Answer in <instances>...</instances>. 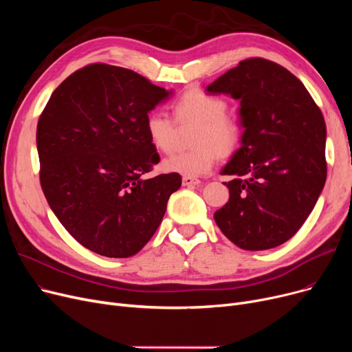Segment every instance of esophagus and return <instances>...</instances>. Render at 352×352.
I'll list each match as a JSON object with an SVG mask.
<instances>
[{
  "instance_id": "obj_1",
  "label": "esophagus",
  "mask_w": 352,
  "mask_h": 352,
  "mask_svg": "<svg viewBox=\"0 0 352 352\" xmlns=\"http://www.w3.org/2000/svg\"><path fill=\"white\" fill-rule=\"evenodd\" d=\"M201 181L198 178L194 177H182V186L184 187H192V186H198Z\"/></svg>"
}]
</instances>
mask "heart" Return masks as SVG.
<instances>
[{
  "mask_svg": "<svg viewBox=\"0 0 352 352\" xmlns=\"http://www.w3.org/2000/svg\"><path fill=\"white\" fill-rule=\"evenodd\" d=\"M174 120L179 126L195 125L191 134L192 148L164 160V168L186 177L208 173L217 155L228 158L241 145L244 129L235 117L226 114L227 102L201 88H190L173 102ZM161 113L148 114L145 129L151 144L161 153L174 150L178 128Z\"/></svg>",
  "mask_w": 352,
  "mask_h": 352,
  "instance_id": "heart-1",
  "label": "heart"
}]
</instances>
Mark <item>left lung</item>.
<instances>
[{
  "label": "left lung",
  "mask_w": 352,
  "mask_h": 352,
  "mask_svg": "<svg viewBox=\"0 0 352 352\" xmlns=\"http://www.w3.org/2000/svg\"><path fill=\"white\" fill-rule=\"evenodd\" d=\"M241 101L243 145L221 174L230 199L214 219L236 247L261 251L297 232L327 179L325 121L304 84L283 65L247 58L207 87Z\"/></svg>",
  "instance_id": "left-lung-1"
}]
</instances>
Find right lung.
Returning <instances> with one entry per match:
<instances>
[{
	"instance_id": "add662e5",
	"label": "right lung",
	"mask_w": 352,
	"mask_h": 352,
	"mask_svg": "<svg viewBox=\"0 0 352 352\" xmlns=\"http://www.w3.org/2000/svg\"><path fill=\"white\" fill-rule=\"evenodd\" d=\"M168 96L131 69L97 63L65 78L40 116L43 192L64 228L92 252L137 254L181 187L177 173L142 178L160 161L145 120Z\"/></svg>"
}]
</instances>
